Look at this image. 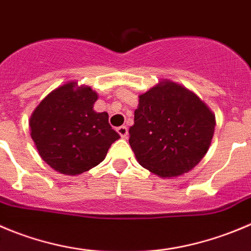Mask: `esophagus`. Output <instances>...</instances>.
<instances>
[{
    "label": "esophagus",
    "mask_w": 251,
    "mask_h": 251,
    "mask_svg": "<svg viewBox=\"0 0 251 251\" xmlns=\"http://www.w3.org/2000/svg\"><path fill=\"white\" fill-rule=\"evenodd\" d=\"M117 132L121 135L122 138H127L128 137V128L126 126H122V127L117 128Z\"/></svg>",
    "instance_id": "obj_1"
}]
</instances>
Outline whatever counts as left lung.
<instances>
[{
  "label": "left lung",
  "instance_id": "1",
  "mask_svg": "<svg viewBox=\"0 0 251 251\" xmlns=\"http://www.w3.org/2000/svg\"><path fill=\"white\" fill-rule=\"evenodd\" d=\"M216 117L191 90L161 80L139 95L129 144L137 161L163 178L192 170L211 147Z\"/></svg>",
  "mask_w": 251,
  "mask_h": 251
}]
</instances>
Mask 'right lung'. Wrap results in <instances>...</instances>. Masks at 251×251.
<instances>
[{"label": "right lung", "mask_w": 251, "mask_h": 251, "mask_svg": "<svg viewBox=\"0 0 251 251\" xmlns=\"http://www.w3.org/2000/svg\"><path fill=\"white\" fill-rule=\"evenodd\" d=\"M99 95L69 81L52 90L29 119L30 137L40 157L58 173L76 176L102 163L119 134L107 112L94 111Z\"/></svg>", "instance_id": "obj_1"}]
</instances>
